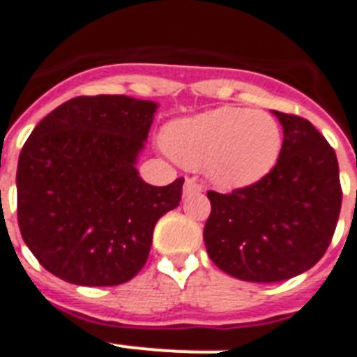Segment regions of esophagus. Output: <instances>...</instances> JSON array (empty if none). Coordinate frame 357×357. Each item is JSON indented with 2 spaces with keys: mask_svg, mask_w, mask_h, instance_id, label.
Segmentation results:
<instances>
[{
  "mask_svg": "<svg viewBox=\"0 0 357 357\" xmlns=\"http://www.w3.org/2000/svg\"><path fill=\"white\" fill-rule=\"evenodd\" d=\"M204 187L196 181V178H187L185 179V187H183V194L185 196H190V194H196V192H202Z\"/></svg>",
  "mask_w": 357,
  "mask_h": 357,
  "instance_id": "34e87169",
  "label": "esophagus"
}]
</instances>
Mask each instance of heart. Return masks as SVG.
Listing matches in <instances>:
<instances>
[{
    "mask_svg": "<svg viewBox=\"0 0 357 357\" xmlns=\"http://www.w3.org/2000/svg\"><path fill=\"white\" fill-rule=\"evenodd\" d=\"M163 143L178 163L188 169L205 167L214 183L244 187L273 169L282 133L266 112L218 108L170 123Z\"/></svg>",
    "mask_w": 357,
    "mask_h": 357,
    "instance_id": "heart-1",
    "label": "heart"
}]
</instances>
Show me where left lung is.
<instances>
[{"instance_id": "8db88e82", "label": "left lung", "mask_w": 357, "mask_h": 357, "mask_svg": "<svg viewBox=\"0 0 357 357\" xmlns=\"http://www.w3.org/2000/svg\"><path fill=\"white\" fill-rule=\"evenodd\" d=\"M275 115L284 141L273 169L233 192H207L208 257L222 271L248 282L288 280L319 262L343 199L337 158L328 141L299 115Z\"/></svg>"}]
</instances>
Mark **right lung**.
Segmentation results:
<instances>
[{
    "instance_id": "1",
    "label": "right lung",
    "mask_w": 357,
    "mask_h": 357,
    "mask_svg": "<svg viewBox=\"0 0 357 357\" xmlns=\"http://www.w3.org/2000/svg\"><path fill=\"white\" fill-rule=\"evenodd\" d=\"M158 104L75 97L38 123L20 153L18 225L43 268L78 286H117L143 269L158 220L183 178L153 187L135 169Z\"/></svg>"
}]
</instances>
